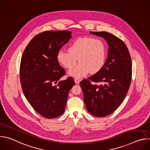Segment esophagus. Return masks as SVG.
I'll list each match as a JSON object with an SVG mask.
<instances>
[{"mask_svg": "<svg viewBox=\"0 0 150 150\" xmlns=\"http://www.w3.org/2000/svg\"><path fill=\"white\" fill-rule=\"evenodd\" d=\"M74 81H75V83H76V84H79V82H80V81H81V79H79V78H75L74 79Z\"/></svg>", "mask_w": 150, "mask_h": 150, "instance_id": "34e87169", "label": "esophagus"}]
</instances>
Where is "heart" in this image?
Segmentation results:
<instances>
[{
    "label": "heart",
    "instance_id": "b5f03b06",
    "mask_svg": "<svg viewBox=\"0 0 150 150\" xmlns=\"http://www.w3.org/2000/svg\"><path fill=\"white\" fill-rule=\"evenodd\" d=\"M69 75L81 78L88 72L94 74L104 67L106 59V47L100 39L82 37L75 40L68 50H60L57 54L58 62L64 68L70 69Z\"/></svg>",
    "mask_w": 150,
    "mask_h": 150
}]
</instances>
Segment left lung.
I'll list each match as a JSON object with an SVG mask.
<instances>
[{
    "label": "left lung",
    "instance_id": "left-lung-1",
    "mask_svg": "<svg viewBox=\"0 0 150 150\" xmlns=\"http://www.w3.org/2000/svg\"><path fill=\"white\" fill-rule=\"evenodd\" d=\"M103 38L109 46L108 57L103 68L80 82L83 100L89 113L104 117L115 111L129 90L132 78V62L126 46L118 37L108 32H90ZM90 81L100 82V86Z\"/></svg>",
    "mask_w": 150,
    "mask_h": 150
}]
</instances>
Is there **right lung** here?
<instances>
[{"instance_id": "add662e5", "label": "right lung", "mask_w": 150, "mask_h": 150, "mask_svg": "<svg viewBox=\"0 0 150 150\" xmlns=\"http://www.w3.org/2000/svg\"><path fill=\"white\" fill-rule=\"evenodd\" d=\"M71 34L65 30L40 33L29 42L21 58L23 93L34 110L47 119L64 113L69 91L75 85L71 77L60 81L65 71L57 60L58 52L72 38Z\"/></svg>"}]
</instances>
